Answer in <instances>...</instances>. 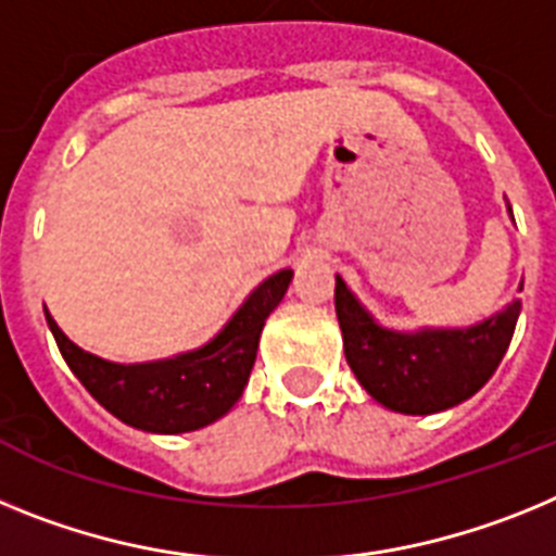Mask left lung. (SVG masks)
<instances>
[{
	"instance_id": "1",
	"label": "left lung",
	"mask_w": 556,
	"mask_h": 556,
	"mask_svg": "<svg viewBox=\"0 0 556 556\" xmlns=\"http://www.w3.org/2000/svg\"><path fill=\"white\" fill-rule=\"evenodd\" d=\"M336 316L358 383L389 412L437 414L465 403L495 375L518 325L520 299L470 327L392 330L336 274Z\"/></svg>"
}]
</instances>
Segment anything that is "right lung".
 I'll return each mask as SVG.
<instances>
[{
  "mask_svg": "<svg viewBox=\"0 0 556 556\" xmlns=\"http://www.w3.org/2000/svg\"><path fill=\"white\" fill-rule=\"evenodd\" d=\"M293 271L271 274L245 296L215 338L173 358L114 364L80 350L47 313L55 344L86 392L125 425L148 433H187L231 412L249 383L265 318L282 302Z\"/></svg>",
  "mask_w": 556,
  "mask_h": 556,
  "instance_id": "right-lung-1",
  "label": "right lung"
}]
</instances>
